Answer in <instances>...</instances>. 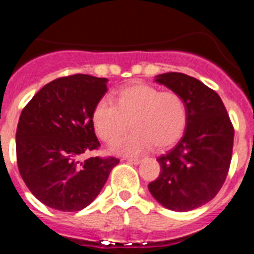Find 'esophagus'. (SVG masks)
I'll return each instance as SVG.
<instances>
[{"instance_id": "obj_1", "label": "esophagus", "mask_w": 254, "mask_h": 254, "mask_svg": "<svg viewBox=\"0 0 254 254\" xmlns=\"http://www.w3.org/2000/svg\"><path fill=\"white\" fill-rule=\"evenodd\" d=\"M127 160V163H131V164H134V165H137V164H140V159L137 158H128V159H126Z\"/></svg>"}]
</instances>
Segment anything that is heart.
I'll use <instances>...</instances> for the list:
<instances>
[{
	"label": "heart",
	"instance_id": "b5f03b06",
	"mask_svg": "<svg viewBox=\"0 0 254 254\" xmlns=\"http://www.w3.org/2000/svg\"><path fill=\"white\" fill-rule=\"evenodd\" d=\"M100 138L114 143L129 125L134 131L112 147L122 155H137L154 145L165 149L182 137L188 123V105L179 94L150 85H133L118 91L116 104L100 100L93 112Z\"/></svg>",
	"mask_w": 254,
	"mask_h": 254
}]
</instances>
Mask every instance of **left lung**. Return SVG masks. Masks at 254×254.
<instances>
[{
	"mask_svg": "<svg viewBox=\"0 0 254 254\" xmlns=\"http://www.w3.org/2000/svg\"><path fill=\"white\" fill-rule=\"evenodd\" d=\"M155 81L186 100L188 123L176 146L156 159L160 174L149 190L169 210H194L223 187L232 160L234 128L221 98L197 78L167 72Z\"/></svg>",
	"mask_w": 254,
	"mask_h": 254,
	"instance_id": "8db88e82",
	"label": "left lung"
}]
</instances>
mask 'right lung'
<instances>
[{"instance_id":"1","label":"right lung","mask_w":254,"mask_h":254,"mask_svg":"<svg viewBox=\"0 0 254 254\" xmlns=\"http://www.w3.org/2000/svg\"><path fill=\"white\" fill-rule=\"evenodd\" d=\"M108 78L66 76L44 85L22 109L16 129L20 176L40 202L80 211L99 194L116 158L77 160L100 146L93 112L107 93Z\"/></svg>"}]
</instances>
